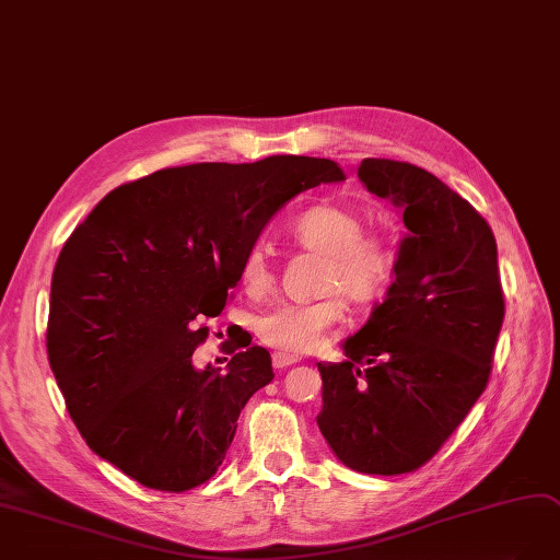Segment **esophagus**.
<instances>
[{
  "mask_svg": "<svg viewBox=\"0 0 560 560\" xmlns=\"http://www.w3.org/2000/svg\"><path fill=\"white\" fill-rule=\"evenodd\" d=\"M295 362H298V358H293V355H285V353H275L272 355V366L277 371H283V369H288V366L295 364Z\"/></svg>",
  "mask_w": 560,
  "mask_h": 560,
  "instance_id": "34e87169",
  "label": "esophagus"
}]
</instances>
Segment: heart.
I'll return each mask as SVG.
<instances>
[{
    "label": "heart",
    "instance_id": "obj_1",
    "mask_svg": "<svg viewBox=\"0 0 560 560\" xmlns=\"http://www.w3.org/2000/svg\"><path fill=\"white\" fill-rule=\"evenodd\" d=\"M288 235L306 252L323 258L318 293L323 298L302 304H281L258 318V339L285 355H302L323 343L329 329L343 318L341 293L353 304L383 298L395 277L397 246L381 228H364V217L335 202L314 205L291 225ZM275 265L267 248L256 244L240 265V283L248 295L260 298L275 285Z\"/></svg>",
    "mask_w": 560,
    "mask_h": 560
}]
</instances>
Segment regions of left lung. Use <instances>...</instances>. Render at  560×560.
I'll return each instance as SVG.
<instances>
[{"label": "left lung", "mask_w": 560, "mask_h": 560, "mask_svg": "<svg viewBox=\"0 0 560 560\" xmlns=\"http://www.w3.org/2000/svg\"><path fill=\"white\" fill-rule=\"evenodd\" d=\"M358 177L401 207L408 235L346 360L318 362L316 422L348 468L401 475L443 447L489 383L505 316L499 254L480 212L424 168L364 159Z\"/></svg>", "instance_id": "8db88e82"}]
</instances>
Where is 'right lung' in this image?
<instances>
[{
  "label": "right lung",
  "mask_w": 560,
  "mask_h": 560,
  "mask_svg": "<svg viewBox=\"0 0 560 560\" xmlns=\"http://www.w3.org/2000/svg\"><path fill=\"white\" fill-rule=\"evenodd\" d=\"M335 161L191 163L121 184L82 221L50 283L48 360L82 439L159 491H189L223 464L237 418L275 378L237 341L225 371L196 369L205 318L223 312L262 228L298 194L339 182ZM228 343V341H225Z\"/></svg>",
  "instance_id": "add662e5"
}]
</instances>
